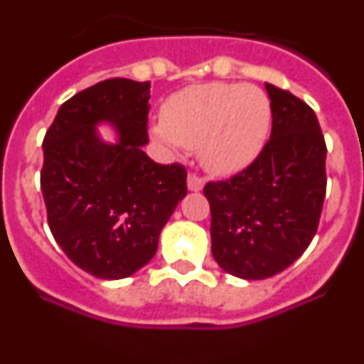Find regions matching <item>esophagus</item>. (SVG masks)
I'll return each mask as SVG.
<instances>
[{
	"mask_svg": "<svg viewBox=\"0 0 364 364\" xmlns=\"http://www.w3.org/2000/svg\"><path fill=\"white\" fill-rule=\"evenodd\" d=\"M204 188V180L202 176L195 175V173H189L188 175V189L189 191H200Z\"/></svg>",
	"mask_w": 364,
	"mask_h": 364,
	"instance_id": "obj_1",
	"label": "esophagus"
}]
</instances>
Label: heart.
Instances as JSON below:
<instances>
[{
    "mask_svg": "<svg viewBox=\"0 0 364 364\" xmlns=\"http://www.w3.org/2000/svg\"><path fill=\"white\" fill-rule=\"evenodd\" d=\"M272 124L269 98L259 87L211 82L186 87L162 107L151 134L167 149H197L213 175L242 171L262 151Z\"/></svg>",
    "mask_w": 364,
    "mask_h": 364,
    "instance_id": "heart-1",
    "label": "heart"
}]
</instances>
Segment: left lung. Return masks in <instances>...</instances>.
Masks as SVG:
<instances>
[{"label": "left lung", "instance_id": "1", "mask_svg": "<svg viewBox=\"0 0 364 364\" xmlns=\"http://www.w3.org/2000/svg\"><path fill=\"white\" fill-rule=\"evenodd\" d=\"M272 134L246 169L208 182L211 253L247 281L281 273L310 246L326 195V144L314 109L266 83Z\"/></svg>", "mask_w": 364, "mask_h": 364}]
</instances>
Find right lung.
<instances>
[{
	"label": "right lung",
	"instance_id": "1",
	"mask_svg": "<svg viewBox=\"0 0 364 364\" xmlns=\"http://www.w3.org/2000/svg\"><path fill=\"white\" fill-rule=\"evenodd\" d=\"M149 82L111 78L60 107L43 138L47 222L65 255L98 279H124L156 253L159 237L188 195L186 167L144 153ZM109 121L121 140L105 144L95 125Z\"/></svg>",
	"mask_w": 364,
	"mask_h": 364
}]
</instances>
